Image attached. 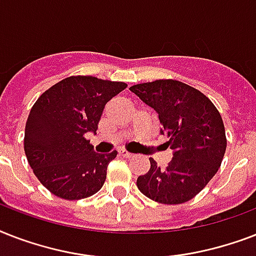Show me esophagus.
<instances>
[{
	"label": "esophagus",
	"instance_id": "1",
	"mask_svg": "<svg viewBox=\"0 0 256 256\" xmlns=\"http://www.w3.org/2000/svg\"><path fill=\"white\" fill-rule=\"evenodd\" d=\"M120 156H124V158H132V156H134V154L126 152V150H120Z\"/></svg>",
	"mask_w": 256,
	"mask_h": 256
}]
</instances>
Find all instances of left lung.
Instances as JSON below:
<instances>
[{
	"label": "left lung",
	"instance_id": "1",
	"mask_svg": "<svg viewBox=\"0 0 256 256\" xmlns=\"http://www.w3.org/2000/svg\"><path fill=\"white\" fill-rule=\"evenodd\" d=\"M158 112L160 132L174 156L166 168L150 158V170L136 179L148 198L180 204L206 187L220 168L227 140L220 112L198 88L175 80H156L130 88Z\"/></svg>",
	"mask_w": 256,
	"mask_h": 256
}]
</instances>
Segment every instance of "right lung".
I'll use <instances>...</instances> for the list:
<instances>
[{
	"instance_id": "1",
	"label": "right lung",
	"mask_w": 256,
	"mask_h": 256,
	"mask_svg": "<svg viewBox=\"0 0 256 256\" xmlns=\"http://www.w3.org/2000/svg\"><path fill=\"white\" fill-rule=\"evenodd\" d=\"M124 82L72 76L42 92L30 110L24 148L38 180L58 198H88L104 186L116 152L98 154L85 136L96 132L104 104Z\"/></svg>"
}]
</instances>
